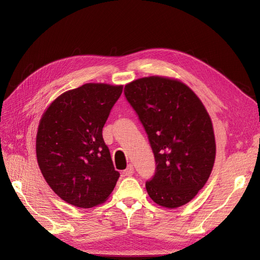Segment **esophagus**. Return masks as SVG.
<instances>
[{
	"mask_svg": "<svg viewBox=\"0 0 260 260\" xmlns=\"http://www.w3.org/2000/svg\"><path fill=\"white\" fill-rule=\"evenodd\" d=\"M123 174H124V176H128V177H130V176H132L133 174H135V168H133L132 165H129V166L127 167V169L123 171Z\"/></svg>",
	"mask_w": 260,
	"mask_h": 260,
	"instance_id": "1",
	"label": "esophagus"
}]
</instances>
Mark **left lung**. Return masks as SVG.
I'll use <instances>...</instances> for the list:
<instances>
[{"mask_svg": "<svg viewBox=\"0 0 260 260\" xmlns=\"http://www.w3.org/2000/svg\"><path fill=\"white\" fill-rule=\"evenodd\" d=\"M124 95L144 125L157 165L147 194L165 208L185 205L215 164L214 127L205 106L185 83L162 76L127 83Z\"/></svg>", "mask_w": 260, "mask_h": 260, "instance_id": "obj_1", "label": "left lung"}]
</instances>
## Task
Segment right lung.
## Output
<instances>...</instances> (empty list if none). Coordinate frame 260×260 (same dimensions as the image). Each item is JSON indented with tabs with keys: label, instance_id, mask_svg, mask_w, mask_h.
<instances>
[{
	"label": "right lung",
	"instance_id": "add662e5",
	"mask_svg": "<svg viewBox=\"0 0 260 260\" xmlns=\"http://www.w3.org/2000/svg\"><path fill=\"white\" fill-rule=\"evenodd\" d=\"M122 89V84H82L55 99L39 121V168L53 192L70 205H101L119 178L102 130Z\"/></svg>",
	"mask_w": 260,
	"mask_h": 260
}]
</instances>
